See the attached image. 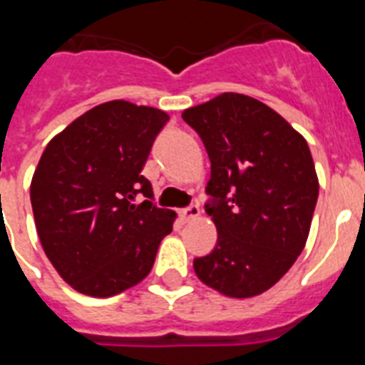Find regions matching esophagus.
I'll return each mask as SVG.
<instances>
[{"label": "esophagus", "instance_id": "1", "mask_svg": "<svg viewBox=\"0 0 365 365\" xmlns=\"http://www.w3.org/2000/svg\"><path fill=\"white\" fill-rule=\"evenodd\" d=\"M180 216H182L183 222H191V220H197V217L200 216V208L197 205L189 206V208H183V210L180 212Z\"/></svg>", "mask_w": 365, "mask_h": 365}]
</instances>
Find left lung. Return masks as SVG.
I'll use <instances>...</instances> for the list:
<instances>
[{
	"label": "left lung",
	"instance_id": "obj_1",
	"mask_svg": "<svg viewBox=\"0 0 365 365\" xmlns=\"http://www.w3.org/2000/svg\"><path fill=\"white\" fill-rule=\"evenodd\" d=\"M182 117L210 157L206 214L217 229L216 248L193 261L195 272L227 297L263 294L289 271L311 231V149L282 115L246 94L223 93Z\"/></svg>",
	"mask_w": 365,
	"mask_h": 365
}]
</instances>
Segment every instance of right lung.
Masks as SVG:
<instances>
[{
	"mask_svg": "<svg viewBox=\"0 0 365 365\" xmlns=\"http://www.w3.org/2000/svg\"><path fill=\"white\" fill-rule=\"evenodd\" d=\"M168 113L126 100L100 104L47 143L30 185L41 246L79 294L111 297L148 277L176 212L151 202L142 176ZM146 197L138 205L135 197Z\"/></svg>",
	"mask_w": 365,
	"mask_h": 365,
	"instance_id": "obj_1",
	"label": "right lung"
}]
</instances>
